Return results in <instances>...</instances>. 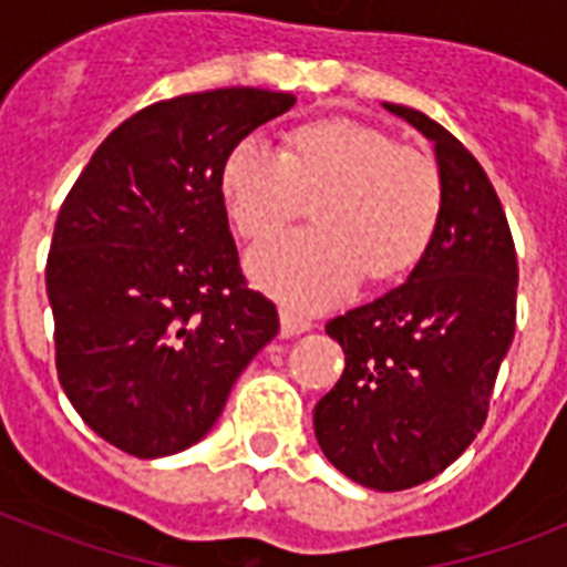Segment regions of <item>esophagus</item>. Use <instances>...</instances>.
Listing matches in <instances>:
<instances>
[{"label":"esophagus","mask_w":567,"mask_h":567,"mask_svg":"<svg viewBox=\"0 0 567 567\" xmlns=\"http://www.w3.org/2000/svg\"><path fill=\"white\" fill-rule=\"evenodd\" d=\"M309 329H312V320L292 312V309H280V334L284 338H295V334L309 332Z\"/></svg>","instance_id":"obj_1"}]
</instances>
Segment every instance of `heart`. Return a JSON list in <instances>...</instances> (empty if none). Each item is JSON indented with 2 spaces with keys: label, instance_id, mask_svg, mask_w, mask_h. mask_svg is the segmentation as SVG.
<instances>
[{
  "label": "heart",
  "instance_id": "1",
  "mask_svg": "<svg viewBox=\"0 0 567 567\" xmlns=\"http://www.w3.org/2000/svg\"><path fill=\"white\" fill-rule=\"evenodd\" d=\"M229 218L247 238L289 221L320 195V227L289 229L249 252L260 289L295 307L343 298L365 269L392 278L425 252L443 207L437 164L389 135L346 118L300 127L292 153L260 135L240 138L221 169Z\"/></svg>",
  "mask_w": 567,
  "mask_h": 567
}]
</instances>
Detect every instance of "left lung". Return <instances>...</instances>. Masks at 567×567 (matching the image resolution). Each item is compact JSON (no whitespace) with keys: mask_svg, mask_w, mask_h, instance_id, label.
<instances>
[{"mask_svg":"<svg viewBox=\"0 0 567 567\" xmlns=\"http://www.w3.org/2000/svg\"><path fill=\"white\" fill-rule=\"evenodd\" d=\"M383 107L434 144L443 207L405 284L327 323L346 369L315 405V437L349 480L403 491L483 429L517 323V252L477 158L420 110Z\"/></svg>","mask_w":567,"mask_h":567,"instance_id":"obj_1","label":"left lung"}]
</instances>
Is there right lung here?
I'll return each mask as SVG.
<instances>
[{"label": "right lung", "mask_w": 567, "mask_h": 567, "mask_svg": "<svg viewBox=\"0 0 567 567\" xmlns=\"http://www.w3.org/2000/svg\"><path fill=\"white\" fill-rule=\"evenodd\" d=\"M292 93L221 87L155 102L99 144L59 209L48 300L56 372L84 423L142 460L195 445L278 334L247 287L221 169Z\"/></svg>", "instance_id": "right-lung-1"}]
</instances>
